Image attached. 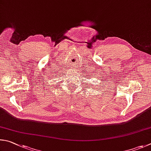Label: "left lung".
Returning <instances> with one entry per match:
<instances>
[{"label": "left lung", "instance_id": "8db88e82", "mask_svg": "<svg viewBox=\"0 0 151 151\" xmlns=\"http://www.w3.org/2000/svg\"><path fill=\"white\" fill-rule=\"evenodd\" d=\"M99 87L100 85H101V83H99ZM102 85H103V84H102Z\"/></svg>", "mask_w": 151, "mask_h": 151}]
</instances>
